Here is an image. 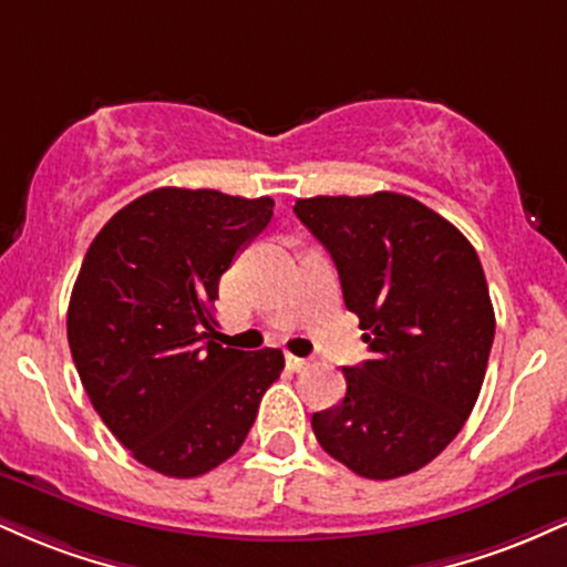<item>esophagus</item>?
Returning <instances> with one entry per match:
<instances>
[{"label":"esophagus","mask_w":567,"mask_h":567,"mask_svg":"<svg viewBox=\"0 0 567 567\" xmlns=\"http://www.w3.org/2000/svg\"><path fill=\"white\" fill-rule=\"evenodd\" d=\"M285 365H288V370H292V373H301V370L309 368V360H303V357H296V354H285Z\"/></svg>","instance_id":"esophagus-1"}]
</instances>
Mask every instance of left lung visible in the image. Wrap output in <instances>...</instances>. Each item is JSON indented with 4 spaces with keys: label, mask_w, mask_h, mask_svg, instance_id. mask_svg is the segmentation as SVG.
<instances>
[{
    "label": "left lung",
    "mask_w": 567,
    "mask_h": 567,
    "mask_svg": "<svg viewBox=\"0 0 567 567\" xmlns=\"http://www.w3.org/2000/svg\"><path fill=\"white\" fill-rule=\"evenodd\" d=\"M292 210L333 258L373 351L343 368L347 396L311 415L315 437L360 477L419 472L483 389L496 333L483 264L451 220L405 194L296 199Z\"/></svg>",
    "instance_id": "obj_1"
}]
</instances>
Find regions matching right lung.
<instances>
[{
  "mask_svg": "<svg viewBox=\"0 0 567 567\" xmlns=\"http://www.w3.org/2000/svg\"><path fill=\"white\" fill-rule=\"evenodd\" d=\"M271 216V197L154 188L84 256L66 317L76 373L114 437L165 477L231 458L282 373L279 349L207 341L220 275Z\"/></svg>",
  "mask_w": 567,
  "mask_h": 567,
  "instance_id": "1",
  "label": "right lung"
}]
</instances>
